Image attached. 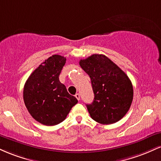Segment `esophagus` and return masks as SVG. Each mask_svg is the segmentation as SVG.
Segmentation results:
<instances>
[{
  "label": "esophagus",
  "instance_id": "1",
  "mask_svg": "<svg viewBox=\"0 0 161 161\" xmlns=\"http://www.w3.org/2000/svg\"><path fill=\"white\" fill-rule=\"evenodd\" d=\"M75 97H76V98H77V100H79H79H80V95H79V93L75 94Z\"/></svg>",
  "mask_w": 161,
  "mask_h": 161
}]
</instances>
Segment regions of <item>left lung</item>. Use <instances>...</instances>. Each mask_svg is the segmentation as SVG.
Wrapping results in <instances>:
<instances>
[{
	"instance_id": "1",
	"label": "left lung",
	"mask_w": 161,
	"mask_h": 161,
	"mask_svg": "<svg viewBox=\"0 0 161 161\" xmlns=\"http://www.w3.org/2000/svg\"><path fill=\"white\" fill-rule=\"evenodd\" d=\"M79 65L89 75L95 95L93 102L86 104L91 117L104 125L120 120L133 99V87L128 75L102 54L80 60Z\"/></svg>"
}]
</instances>
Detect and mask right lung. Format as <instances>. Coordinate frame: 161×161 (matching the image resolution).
Segmentation results:
<instances>
[{
    "instance_id": "1",
    "label": "right lung",
    "mask_w": 161,
    "mask_h": 161,
    "mask_svg": "<svg viewBox=\"0 0 161 161\" xmlns=\"http://www.w3.org/2000/svg\"><path fill=\"white\" fill-rule=\"evenodd\" d=\"M66 57L52 55L36 68L25 83L23 99L31 116L45 125L59 124L78 101L69 95L59 75Z\"/></svg>"
}]
</instances>
